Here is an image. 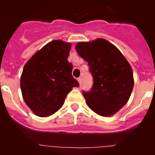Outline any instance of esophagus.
Returning <instances> with one entry per match:
<instances>
[{"instance_id": "obj_1", "label": "esophagus", "mask_w": 155, "mask_h": 155, "mask_svg": "<svg viewBox=\"0 0 155 155\" xmlns=\"http://www.w3.org/2000/svg\"><path fill=\"white\" fill-rule=\"evenodd\" d=\"M78 81L79 84H81V83H82V78H78Z\"/></svg>"}]
</instances>
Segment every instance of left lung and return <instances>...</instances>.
<instances>
[{"label":"left lung","instance_id":"obj_1","mask_svg":"<svg viewBox=\"0 0 155 155\" xmlns=\"http://www.w3.org/2000/svg\"><path fill=\"white\" fill-rule=\"evenodd\" d=\"M75 48L87 62L93 78L91 90L83 91L87 106L100 116H113L130 97L134 87L130 65L121 52L105 39L78 42Z\"/></svg>","mask_w":155,"mask_h":155}]
</instances>
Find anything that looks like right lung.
Returning <instances> with one entry per match:
<instances>
[{
  "label": "right lung",
  "mask_w": 155,
  "mask_h": 155,
  "mask_svg": "<svg viewBox=\"0 0 155 155\" xmlns=\"http://www.w3.org/2000/svg\"><path fill=\"white\" fill-rule=\"evenodd\" d=\"M71 46L62 40L51 41L23 68L20 81L23 99L38 116L55 113L72 88L79 86L72 76L73 65L68 61Z\"/></svg>",
  "instance_id": "1"
}]
</instances>
